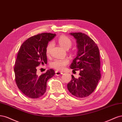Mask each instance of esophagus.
Returning <instances> with one entry per match:
<instances>
[{"instance_id": "34e87169", "label": "esophagus", "mask_w": 122, "mask_h": 122, "mask_svg": "<svg viewBox=\"0 0 122 122\" xmlns=\"http://www.w3.org/2000/svg\"><path fill=\"white\" fill-rule=\"evenodd\" d=\"M55 73H56V76H59L61 75V74H63V72H61V71H56Z\"/></svg>"}]
</instances>
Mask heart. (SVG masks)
Instances as JSON below:
<instances>
[{
	"instance_id": "heart-1",
	"label": "heart",
	"mask_w": 122,
	"mask_h": 122,
	"mask_svg": "<svg viewBox=\"0 0 122 122\" xmlns=\"http://www.w3.org/2000/svg\"><path fill=\"white\" fill-rule=\"evenodd\" d=\"M58 42L59 45L66 50L69 49L72 45V41L70 39L65 35H61L58 39ZM53 46V44L50 42L47 46L46 48V54L49 55L50 53V51ZM69 60L67 58H58L55 59L53 61L51 62L50 66L57 70H62L64 69L65 66L68 64Z\"/></svg>"
}]
</instances>
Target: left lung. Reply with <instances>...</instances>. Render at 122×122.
<instances>
[{
  "label": "left lung",
  "instance_id": "obj_1",
  "mask_svg": "<svg viewBox=\"0 0 122 122\" xmlns=\"http://www.w3.org/2000/svg\"><path fill=\"white\" fill-rule=\"evenodd\" d=\"M70 34L76 39L78 49L77 56L70 68L80 70V76L75 78L72 75L67 89L73 96L84 98L94 92L101 78L99 50L95 42L87 35L81 32Z\"/></svg>",
  "mask_w": 122,
  "mask_h": 122
}]
</instances>
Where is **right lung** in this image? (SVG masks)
<instances>
[{
	"label": "right lung",
	"mask_w": 122,
	"mask_h": 122,
	"mask_svg": "<svg viewBox=\"0 0 122 122\" xmlns=\"http://www.w3.org/2000/svg\"><path fill=\"white\" fill-rule=\"evenodd\" d=\"M56 34L42 33L30 37L23 43L17 55L14 71L19 90L32 99L40 98L46 91V82L55 75L50 69L38 76L36 67L47 63L46 48Z\"/></svg>",
	"instance_id": "right-lung-1"
}]
</instances>
